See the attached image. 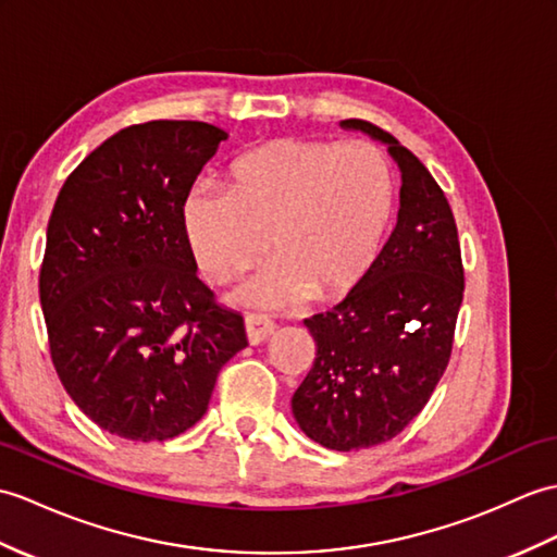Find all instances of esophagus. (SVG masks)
I'll use <instances>...</instances> for the list:
<instances>
[{
  "label": "esophagus",
  "instance_id": "34e87169",
  "mask_svg": "<svg viewBox=\"0 0 557 557\" xmlns=\"http://www.w3.org/2000/svg\"><path fill=\"white\" fill-rule=\"evenodd\" d=\"M244 327H247L249 344H263L270 334L275 332V322L268 320L265 315L249 313L247 318H244Z\"/></svg>",
  "mask_w": 557,
  "mask_h": 557
}]
</instances>
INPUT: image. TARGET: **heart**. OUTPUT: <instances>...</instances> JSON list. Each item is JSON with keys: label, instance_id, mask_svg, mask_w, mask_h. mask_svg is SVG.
<instances>
[{"label": "heart", "instance_id": "obj_1", "mask_svg": "<svg viewBox=\"0 0 557 557\" xmlns=\"http://www.w3.org/2000/svg\"><path fill=\"white\" fill-rule=\"evenodd\" d=\"M389 161L370 141L277 137L232 161L225 191L197 187L183 220L201 273L225 284L277 263L239 292L282 308L313 296L337 301L368 277L394 218Z\"/></svg>", "mask_w": 557, "mask_h": 557}]
</instances>
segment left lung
I'll return each instance as SVG.
<instances>
[{
  "label": "left lung",
  "mask_w": 557,
  "mask_h": 557,
  "mask_svg": "<svg viewBox=\"0 0 557 557\" xmlns=\"http://www.w3.org/2000/svg\"><path fill=\"white\" fill-rule=\"evenodd\" d=\"M404 173L398 223L368 277L325 313L306 318L313 368L292 398L301 430L332 450L389 442L426 406L450 360L465 270L454 211L424 163L374 123Z\"/></svg>",
  "instance_id": "1"
}]
</instances>
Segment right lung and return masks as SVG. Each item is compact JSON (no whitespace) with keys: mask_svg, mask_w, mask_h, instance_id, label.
<instances>
[{"mask_svg":"<svg viewBox=\"0 0 557 557\" xmlns=\"http://www.w3.org/2000/svg\"><path fill=\"white\" fill-rule=\"evenodd\" d=\"M227 135L201 121L123 127L63 183L40 304L63 389L101 430L165 442L197 424L244 318L197 277L183 209Z\"/></svg>","mask_w":557,"mask_h":557,"instance_id":"right-lung-1","label":"right lung"}]
</instances>
